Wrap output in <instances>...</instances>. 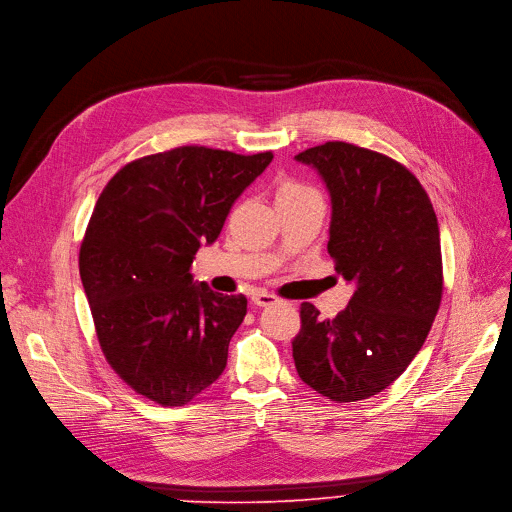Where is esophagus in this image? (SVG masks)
<instances>
[{
	"mask_svg": "<svg viewBox=\"0 0 512 512\" xmlns=\"http://www.w3.org/2000/svg\"><path fill=\"white\" fill-rule=\"evenodd\" d=\"M276 301H278V297L272 295V293H268V291H257V293H253V303L259 305V307L274 305Z\"/></svg>",
	"mask_w": 512,
	"mask_h": 512,
	"instance_id": "1",
	"label": "esophagus"
}]
</instances>
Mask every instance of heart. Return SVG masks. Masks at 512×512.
<instances>
[{"mask_svg":"<svg viewBox=\"0 0 512 512\" xmlns=\"http://www.w3.org/2000/svg\"><path fill=\"white\" fill-rule=\"evenodd\" d=\"M274 196H276V205H288V203L307 201V198H316L320 194L316 188L295 180V177H278L274 186Z\"/></svg>","mask_w":512,"mask_h":512,"instance_id":"heart-1","label":"heart"}]
</instances>
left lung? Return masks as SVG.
<instances>
[{"label": "left lung", "mask_w": 512, "mask_h": 512, "mask_svg": "<svg viewBox=\"0 0 512 512\" xmlns=\"http://www.w3.org/2000/svg\"><path fill=\"white\" fill-rule=\"evenodd\" d=\"M324 180L328 253L355 286L335 318L301 303L293 358L301 381L330 402H360L387 389L425 343L443 293L441 244L431 198L381 152L326 142L295 157Z\"/></svg>", "instance_id": "1"}]
</instances>
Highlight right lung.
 <instances>
[{
  "label": "right lung",
  "mask_w": 512,
  "mask_h": 512,
  "mask_svg": "<svg viewBox=\"0 0 512 512\" xmlns=\"http://www.w3.org/2000/svg\"><path fill=\"white\" fill-rule=\"evenodd\" d=\"M272 159L180 146L127 163L98 198L81 282L106 362L152 402L184 406L226 368L247 297L196 284L190 265Z\"/></svg>",
  "instance_id": "add662e5"
}]
</instances>
